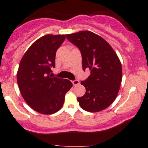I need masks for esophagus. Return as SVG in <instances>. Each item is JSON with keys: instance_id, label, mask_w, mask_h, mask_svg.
<instances>
[{"instance_id": "esophagus-1", "label": "esophagus", "mask_w": 148, "mask_h": 148, "mask_svg": "<svg viewBox=\"0 0 148 148\" xmlns=\"http://www.w3.org/2000/svg\"><path fill=\"white\" fill-rule=\"evenodd\" d=\"M72 84L74 85H78L80 83L79 80H74V81H72Z\"/></svg>"}]
</instances>
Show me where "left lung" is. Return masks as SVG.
<instances>
[{"label":"left lung","mask_w":148,"mask_h":148,"mask_svg":"<svg viewBox=\"0 0 148 148\" xmlns=\"http://www.w3.org/2000/svg\"><path fill=\"white\" fill-rule=\"evenodd\" d=\"M66 37L81 51L83 70H90L88 79L81 82L86 92L77 99L80 106L90 112L106 109L114 101L121 84L122 66L116 53L104 38L90 31Z\"/></svg>","instance_id":"left-lung-1"}]
</instances>
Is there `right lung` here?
<instances>
[{
	"instance_id": "add662e5",
	"label": "right lung",
	"mask_w": 148,
	"mask_h": 148,
	"mask_svg": "<svg viewBox=\"0 0 148 148\" xmlns=\"http://www.w3.org/2000/svg\"><path fill=\"white\" fill-rule=\"evenodd\" d=\"M65 39L64 34H47L34 42L23 55L17 72L21 94L32 109L51 114L63 106L65 94L72 87L67 79L51 77L57 49Z\"/></svg>"
}]
</instances>
